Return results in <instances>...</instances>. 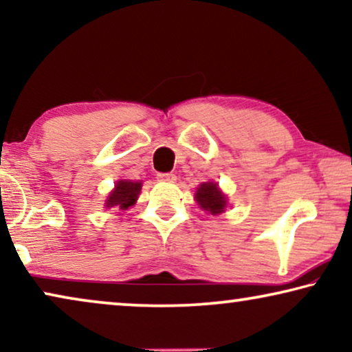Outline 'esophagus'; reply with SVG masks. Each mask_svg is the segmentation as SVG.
Here are the masks:
<instances>
[{"label": "esophagus", "mask_w": 352, "mask_h": 352, "mask_svg": "<svg viewBox=\"0 0 352 352\" xmlns=\"http://www.w3.org/2000/svg\"><path fill=\"white\" fill-rule=\"evenodd\" d=\"M157 179L162 181V182H175L176 176L171 175V173H158Z\"/></svg>", "instance_id": "1"}]
</instances>
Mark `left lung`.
<instances>
[{"instance_id":"8db88e82","label":"left lung","mask_w":352,"mask_h":352,"mask_svg":"<svg viewBox=\"0 0 352 352\" xmlns=\"http://www.w3.org/2000/svg\"><path fill=\"white\" fill-rule=\"evenodd\" d=\"M195 200L205 211L211 214L223 213L226 208V197L223 192L218 189L214 182H204L199 189H197Z\"/></svg>"}]
</instances>
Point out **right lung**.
Returning <instances> with one entry per match:
<instances>
[{
    "label": "right lung",
    "instance_id": "1",
    "mask_svg": "<svg viewBox=\"0 0 352 352\" xmlns=\"http://www.w3.org/2000/svg\"><path fill=\"white\" fill-rule=\"evenodd\" d=\"M139 192H141V182L133 181H118L112 194L109 195L107 206H118L120 210H128L134 205Z\"/></svg>",
    "mask_w": 352,
    "mask_h": 352
}]
</instances>
